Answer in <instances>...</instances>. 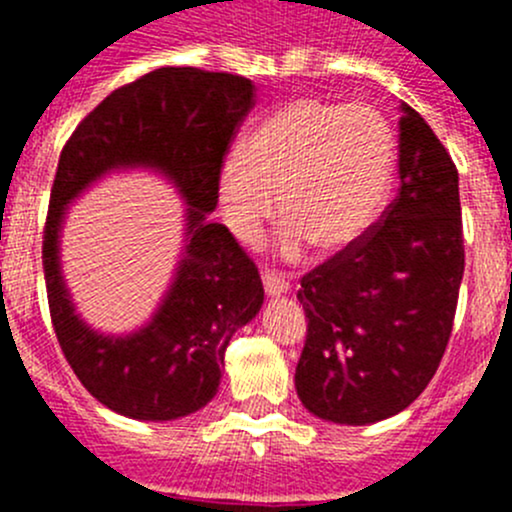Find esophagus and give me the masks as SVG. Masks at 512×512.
Returning <instances> with one entry per match:
<instances>
[{"label": "esophagus", "instance_id": "esophagus-1", "mask_svg": "<svg viewBox=\"0 0 512 512\" xmlns=\"http://www.w3.org/2000/svg\"><path fill=\"white\" fill-rule=\"evenodd\" d=\"M262 282H265L267 297H282V294L289 292L287 282L282 280L280 275H275V272H265V277H262Z\"/></svg>", "mask_w": 512, "mask_h": 512}]
</instances>
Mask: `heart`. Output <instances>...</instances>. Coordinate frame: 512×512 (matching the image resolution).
I'll return each instance as SVG.
<instances>
[{"label":"heart","mask_w":512,"mask_h":512,"mask_svg":"<svg viewBox=\"0 0 512 512\" xmlns=\"http://www.w3.org/2000/svg\"><path fill=\"white\" fill-rule=\"evenodd\" d=\"M394 168V133L369 106L292 98L223 160L220 213L237 240L255 242L280 195L282 252L297 260L317 245L339 255L379 220Z\"/></svg>","instance_id":"obj_1"}]
</instances>
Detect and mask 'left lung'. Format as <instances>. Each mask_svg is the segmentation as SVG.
<instances>
[{"instance_id":"left-lung-1","label":"left lung","mask_w":512,"mask_h":512,"mask_svg":"<svg viewBox=\"0 0 512 512\" xmlns=\"http://www.w3.org/2000/svg\"><path fill=\"white\" fill-rule=\"evenodd\" d=\"M401 188L381 223L302 277L307 342L294 371L304 409L342 426L384 421L436 374L463 280L458 170L401 103Z\"/></svg>"}]
</instances>
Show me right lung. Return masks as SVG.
<instances>
[{
    "instance_id": "1",
    "label": "right lung",
    "mask_w": 512,
    "mask_h": 512,
    "mask_svg": "<svg viewBox=\"0 0 512 512\" xmlns=\"http://www.w3.org/2000/svg\"><path fill=\"white\" fill-rule=\"evenodd\" d=\"M245 76L163 66L121 86L79 123L64 146L44 230L51 322L66 361L106 409L136 421H175L218 394L227 342L257 317L262 280L225 225L210 223L218 170L235 128L252 108ZM148 169L186 203L184 247L146 325L98 333L75 312L60 270L68 205L111 172Z\"/></svg>"
}]
</instances>
